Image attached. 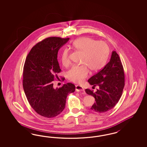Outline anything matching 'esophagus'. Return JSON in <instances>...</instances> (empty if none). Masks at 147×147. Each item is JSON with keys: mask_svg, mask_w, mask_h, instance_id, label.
Instances as JSON below:
<instances>
[{"mask_svg": "<svg viewBox=\"0 0 147 147\" xmlns=\"http://www.w3.org/2000/svg\"><path fill=\"white\" fill-rule=\"evenodd\" d=\"M76 90L77 92H85V90L84 89V88L79 86V85H76Z\"/></svg>", "mask_w": 147, "mask_h": 147, "instance_id": "1", "label": "esophagus"}]
</instances>
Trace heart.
<instances>
[{
	"label": "heart",
	"mask_w": 147,
	"mask_h": 147,
	"mask_svg": "<svg viewBox=\"0 0 147 147\" xmlns=\"http://www.w3.org/2000/svg\"><path fill=\"white\" fill-rule=\"evenodd\" d=\"M76 49L83 52L80 65H74L68 72L70 80L76 83L82 82L88 76L89 68L93 71H98L102 68L107 62L109 53L108 45L104 41L94 40L89 37H81L74 40L72 44ZM69 51L66 48L61 55L62 65L67 66L70 63Z\"/></svg>",
	"instance_id": "obj_1"
}]
</instances>
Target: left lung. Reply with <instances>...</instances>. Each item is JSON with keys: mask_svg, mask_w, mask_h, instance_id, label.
Wrapping results in <instances>:
<instances>
[{"mask_svg": "<svg viewBox=\"0 0 147 147\" xmlns=\"http://www.w3.org/2000/svg\"><path fill=\"white\" fill-rule=\"evenodd\" d=\"M93 87L99 89L93 92L86 89L85 92L94 97L95 102L90 108L93 111L101 113L111 110L119 102L125 86L123 67L118 54L113 51L110 61L97 74L88 80Z\"/></svg>", "mask_w": 147, "mask_h": 147, "instance_id": "left-lung-1", "label": "left lung"}]
</instances>
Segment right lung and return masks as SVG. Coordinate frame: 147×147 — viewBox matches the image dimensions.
Segmentation results:
<instances>
[{
    "instance_id": "1",
    "label": "right lung",
    "mask_w": 147,
    "mask_h": 147,
    "mask_svg": "<svg viewBox=\"0 0 147 147\" xmlns=\"http://www.w3.org/2000/svg\"><path fill=\"white\" fill-rule=\"evenodd\" d=\"M69 38L49 37L32 47L24 66L22 86L32 108L40 115L54 117L64 109L67 95L74 92L75 85L64 84L54 88L53 81L61 71L58 53Z\"/></svg>"
}]
</instances>
